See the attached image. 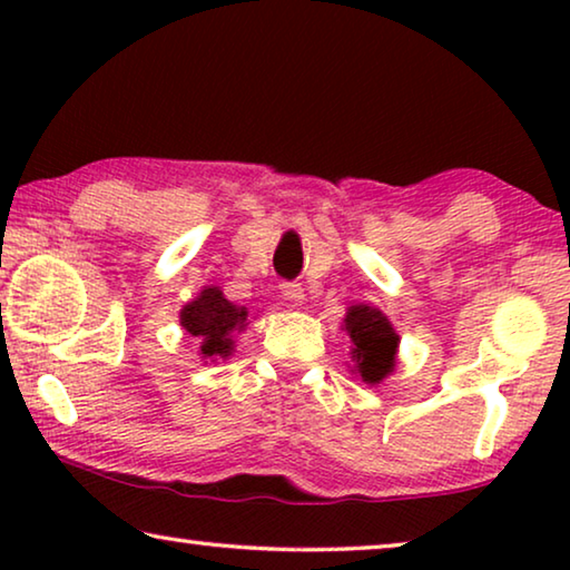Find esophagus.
<instances>
[{"label": "esophagus", "instance_id": "34e87169", "mask_svg": "<svg viewBox=\"0 0 570 570\" xmlns=\"http://www.w3.org/2000/svg\"><path fill=\"white\" fill-rule=\"evenodd\" d=\"M282 296L286 298L288 304H302L304 302V288H302V284H296V282H286V284H282Z\"/></svg>", "mask_w": 570, "mask_h": 570}]
</instances>
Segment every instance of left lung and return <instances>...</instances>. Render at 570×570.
<instances>
[{
	"mask_svg": "<svg viewBox=\"0 0 570 570\" xmlns=\"http://www.w3.org/2000/svg\"><path fill=\"white\" fill-rule=\"evenodd\" d=\"M344 330L352 340V372L366 384H380L394 372V354L400 346V334L394 332L387 316L380 308L354 304L346 308Z\"/></svg>",
	"mask_w": 570,
	"mask_h": 570,
	"instance_id": "left-lung-1",
	"label": "left lung"
}]
</instances>
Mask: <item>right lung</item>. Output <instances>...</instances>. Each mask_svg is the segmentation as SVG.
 Instances as JSON below:
<instances>
[{"mask_svg":"<svg viewBox=\"0 0 570 570\" xmlns=\"http://www.w3.org/2000/svg\"><path fill=\"white\" fill-rule=\"evenodd\" d=\"M246 316V306L228 302L218 286H206L180 308V326L200 342L204 360H216L234 352V332L244 330Z\"/></svg>","mask_w":570,"mask_h":570,"instance_id":"obj_1","label":"right lung"}]
</instances>
